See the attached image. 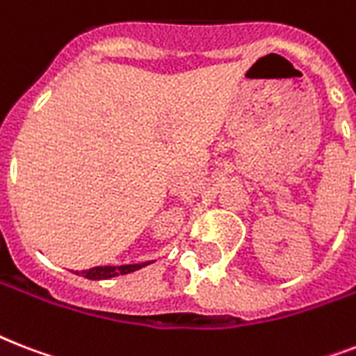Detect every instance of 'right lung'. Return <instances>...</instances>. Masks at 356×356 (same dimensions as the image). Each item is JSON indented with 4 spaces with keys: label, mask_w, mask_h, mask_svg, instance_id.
I'll return each instance as SVG.
<instances>
[{
    "label": "right lung",
    "mask_w": 356,
    "mask_h": 356,
    "mask_svg": "<svg viewBox=\"0 0 356 356\" xmlns=\"http://www.w3.org/2000/svg\"><path fill=\"white\" fill-rule=\"evenodd\" d=\"M155 260H147V262H140V264H123V266H97V268H90V270L75 271L77 275H83L90 281H102V279H111V277L118 275H127V273H133V271L144 268V266L151 264Z\"/></svg>",
    "instance_id": "add662e5"
}]
</instances>
